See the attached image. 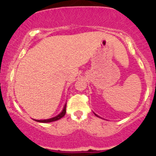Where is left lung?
Wrapping results in <instances>:
<instances>
[{
    "instance_id": "1",
    "label": "left lung",
    "mask_w": 156,
    "mask_h": 156,
    "mask_svg": "<svg viewBox=\"0 0 156 156\" xmlns=\"http://www.w3.org/2000/svg\"><path fill=\"white\" fill-rule=\"evenodd\" d=\"M95 115L97 116V117H98V115H97V114H95Z\"/></svg>"
}]
</instances>
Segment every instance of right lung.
I'll return each mask as SVG.
<instances>
[{
  "mask_svg": "<svg viewBox=\"0 0 156 156\" xmlns=\"http://www.w3.org/2000/svg\"><path fill=\"white\" fill-rule=\"evenodd\" d=\"M66 107H67V105L65 104V105H64V107L63 111L61 112V114H58V115H57L56 117L51 118V119H43V120H37V119H34V120H36L37 122H54V121L58 120V119H61V118L63 117L65 115V114H66Z\"/></svg>",
  "mask_w": 156,
  "mask_h": 156,
  "instance_id": "1",
  "label": "right lung"
}]
</instances>
